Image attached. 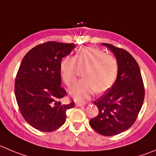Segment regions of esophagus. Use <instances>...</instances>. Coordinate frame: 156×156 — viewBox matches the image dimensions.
Masks as SVG:
<instances>
[{"mask_svg":"<svg viewBox=\"0 0 156 156\" xmlns=\"http://www.w3.org/2000/svg\"><path fill=\"white\" fill-rule=\"evenodd\" d=\"M85 102H76V103H75V106H78V107H81V106H85Z\"/></svg>","mask_w":156,"mask_h":156,"instance_id":"1","label":"esophagus"}]
</instances>
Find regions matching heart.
<instances>
[{"mask_svg": "<svg viewBox=\"0 0 156 156\" xmlns=\"http://www.w3.org/2000/svg\"><path fill=\"white\" fill-rule=\"evenodd\" d=\"M84 70L81 81L69 88L70 95L76 100L88 99L95 90L102 92L114 83L118 72L115 57L105 54L96 47H83L75 57H67L61 61L60 71L62 80L69 86L76 80L79 71Z\"/></svg>", "mask_w": 156, "mask_h": 156, "instance_id": "obj_1", "label": "heart"}]
</instances>
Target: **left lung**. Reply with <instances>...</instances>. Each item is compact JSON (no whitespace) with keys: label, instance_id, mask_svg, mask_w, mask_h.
I'll return each instance as SVG.
<instances>
[{"label":"left lung","instance_id":"1","mask_svg":"<svg viewBox=\"0 0 156 156\" xmlns=\"http://www.w3.org/2000/svg\"><path fill=\"white\" fill-rule=\"evenodd\" d=\"M116 57L118 72L109 92L94 102L99 114L90 120L92 129L104 136H113L125 131L135 122L142 106L144 88L137 61L125 50L109 43H102Z\"/></svg>","mask_w":156,"mask_h":156}]
</instances>
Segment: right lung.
<instances>
[{"mask_svg":"<svg viewBox=\"0 0 156 156\" xmlns=\"http://www.w3.org/2000/svg\"><path fill=\"white\" fill-rule=\"evenodd\" d=\"M74 43L47 42L29 50L21 62L15 84L17 103L24 119L33 127L50 132L62 126L66 111L75 102L63 104L60 66Z\"/></svg>","mask_w":156,"mask_h":156,"instance_id":"add662e5","label":"right lung"}]
</instances>
